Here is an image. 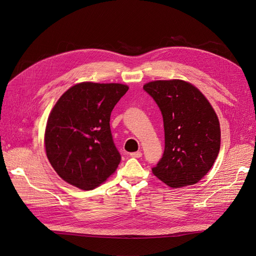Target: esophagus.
Listing matches in <instances>:
<instances>
[{"instance_id": "obj_1", "label": "esophagus", "mask_w": 256, "mask_h": 256, "mask_svg": "<svg viewBox=\"0 0 256 256\" xmlns=\"http://www.w3.org/2000/svg\"><path fill=\"white\" fill-rule=\"evenodd\" d=\"M130 156H132V158H141V156H142V152H132Z\"/></svg>"}]
</instances>
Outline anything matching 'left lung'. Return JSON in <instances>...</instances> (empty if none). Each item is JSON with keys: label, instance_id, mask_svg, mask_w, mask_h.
<instances>
[{"label": "left lung", "instance_id": "obj_1", "mask_svg": "<svg viewBox=\"0 0 256 256\" xmlns=\"http://www.w3.org/2000/svg\"><path fill=\"white\" fill-rule=\"evenodd\" d=\"M143 89L158 106L164 121L165 150L152 173L171 188L198 182L220 150L216 112L202 93L182 80H154Z\"/></svg>", "mask_w": 256, "mask_h": 256}]
</instances>
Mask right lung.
I'll use <instances>...</instances> for the list:
<instances>
[{
	"mask_svg": "<svg viewBox=\"0 0 256 256\" xmlns=\"http://www.w3.org/2000/svg\"><path fill=\"white\" fill-rule=\"evenodd\" d=\"M128 90L124 84L83 82L64 92L54 106L44 144L52 167L63 180L88 191L116 171L121 156L110 116Z\"/></svg>",
	"mask_w": 256,
	"mask_h": 256,
	"instance_id": "obj_1",
	"label": "right lung"
}]
</instances>
